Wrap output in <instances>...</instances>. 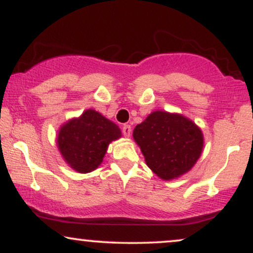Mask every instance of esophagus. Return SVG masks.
<instances>
[{"label":"esophagus","mask_w":253,"mask_h":253,"mask_svg":"<svg viewBox=\"0 0 253 253\" xmlns=\"http://www.w3.org/2000/svg\"><path fill=\"white\" fill-rule=\"evenodd\" d=\"M123 133L126 138H129L130 134H132V128H130L129 125H125V126L123 127Z\"/></svg>","instance_id":"obj_1"}]
</instances>
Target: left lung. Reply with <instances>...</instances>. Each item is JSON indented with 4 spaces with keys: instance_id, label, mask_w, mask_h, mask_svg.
<instances>
[{
    "instance_id": "1",
    "label": "left lung",
    "mask_w": 253,
    "mask_h": 253,
    "mask_svg": "<svg viewBox=\"0 0 253 253\" xmlns=\"http://www.w3.org/2000/svg\"><path fill=\"white\" fill-rule=\"evenodd\" d=\"M133 139L146 165L164 181L176 179L196 164L203 150V134L184 115L155 110L133 130Z\"/></svg>"
}]
</instances>
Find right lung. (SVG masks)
<instances>
[{
  "mask_svg": "<svg viewBox=\"0 0 253 253\" xmlns=\"http://www.w3.org/2000/svg\"><path fill=\"white\" fill-rule=\"evenodd\" d=\"M121 138L117 124L94 109L84 110L60 126L57 146L65 163L80 173L97 169L112 141Z\"/></svg>",
  "mask_w": 253,
  "mask_h": 253,
  "instance_id": "right-lung-1",
  "label": "right lung"
}]
</instances>
